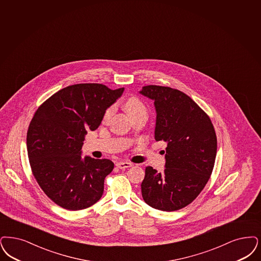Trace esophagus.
<instances>
[{
	"instance_id": "34e87169",
	"label": "esophagus",
	"mask_w": 261,
	"mask_h": 261,
	"mask_svg": "<svg viewBox=\"0 0 261 261\" xmlns=\"http://www.w3.org/2000/svg\"><path fill=\"white\" fill-rule=\"evenodd\" d=\"M115 165H116V167L119 168V169H126V168H130L133 166V164H132V163L127 162V161H120V162H117Z\"/></svg>"
}]
</instances>
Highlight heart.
I'll list each match as a JSON object with an SVG mask.
<instances>
[{"mask_svg":"<svg viewBox=\"0 0 261 261\" xmlns=\"http://www.w3.org/2000/svg\"><path fill=\"white\" fill-rule=\"evenodd\" d=\"M125 110L126 112L128 113V115H133L138 112H141V111H146V108L144 104L137 98H130L126 101L125 103ZM114 113V108L113 107H110L106 112H105L104 116H103V121L107 122L109 121V119L111 118V116Z\"/></svg>","mask_w":261,"mask_h":261,"instance_id":"b5f03b06","label":"heart"}]
</instances>
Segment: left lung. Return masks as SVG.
Listing matches in <instances>:
<instances>
[{
	"instance_id": "8db88e82",
	"label": "left lung",
	"mask_w": 261,
	"mask_h": 261,
	"mask_svg": "<svg viewBox=\"0 0 261 261\" xmlns=\"http://www.w3.org/2000/svg\"><path fill=\"white\" fill-rule=\"evenodd\" d=\"M140 93L154 102L155 141L167 143L164 171L146 168L143 199L165 212L185 208L198 196L213 172L217 155L214 126L198 105L179 90L147 85Z\"/></svg>"
}]
</instances>
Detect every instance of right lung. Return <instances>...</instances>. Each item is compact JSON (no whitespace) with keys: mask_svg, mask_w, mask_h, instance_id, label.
<instances>
[{"mask_svg":"<svg viewBox=\"0 0 261 261\" xmlns=\"http://www.w3.org/2000/svg\"><path fill=\"white\" fill-rule=\"evenodd\" d=\"M104 84L67 86L42 103L27 132V151L33 175L43 192L58 206L79 211L98 202L105 177L115 164L109 159L82 156L88 130L101 124L105 112L122 95Z\"/></svg>","mask_w":261,"mask_h":261,"instance_id":"right-lung-1","label":"right lung"}]
</instances>
